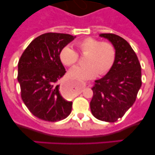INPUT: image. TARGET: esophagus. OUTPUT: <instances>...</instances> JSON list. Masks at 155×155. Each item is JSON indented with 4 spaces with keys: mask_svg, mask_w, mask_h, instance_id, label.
<instances>
[{
    "mask_svg": "<svg viewBox=\"0 0 155 155\" xmlns=\"http://www.w3.org/2000/svg\"><path fill=\"white\" fill-rule=\"evenodd\" d=\"M85 85H84V87ZM61 91L64 95L66 96H71L73 94V87L71 86L70 81H66L61 83Z\"/></svg>",
    "mask_w": 155,
    "mask_h": 155,
    "instance_id": "esophagus-1",
    "label": "esophagus"
}]
</instances>
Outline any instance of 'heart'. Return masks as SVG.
I'll return each instance as SVG.
<instances>
[{
  "label": "heart",
  "mask_w": 155,
  "mask_h": 155,
  "mask_svg": "<svg viewBox=\"0 0 155 155\" xmlns=\"http://www.w3.org/2000/svg\"><path fill=\"white\" fill-rule=\"evenodd\" d=\"M79 54L85 55V64L78 66L69 72L71 79L77 82H84L97 74L104 75L113 66L116 51L113 45L108 41H101L94 37H87L75 43ZM60 60L68 67H73L79 61V54L69 46L61 48L59 53Z\"/></svg>",
  "instance_id": "1"
}]
</instances>
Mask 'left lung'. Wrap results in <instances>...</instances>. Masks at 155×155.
Returning a JSON list of instances; mask_svg holds the SVG:
<instances>
[{
    "label": "left lung",
    "mask_w": 155,
    "mask_h": 155,
    "mask_svg": "<svg viewBox=\"0 0 155 155\" xmlns=\"http://www.w3.org/2000/svg\"><path fill=\"white\" fill-rule=\"evenodd\" d=\"M114 46L116 56L107 74L95 81L90 103L94 116L101 121L115 122L122 118L137 99L142 85L141 65L130 45L114 34H101Z\"/></svg>",
    "instance_id": "1"
}]
</instances>
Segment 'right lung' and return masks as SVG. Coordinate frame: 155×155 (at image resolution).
<instances>
[{"label":"right lung","instance_id":"obj_1","mask_svg":"<svg viewBox=\"0 0 155 155\" xmlns=\"http://www.w3.org/2000/svg\"><path fill=\"white\" fill-rule=\"evenodd\" d=\"M75 37L61 33L41 34L18 61L17 79L21 99L30 112L43 121H61L71 112L73 103L62 97L58 82L66 73L59 53Z\"/></svg>","mask_w":155,"mask_h":155}]
</instances>
